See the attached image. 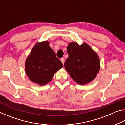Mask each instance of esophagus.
I'll return each mask as SVG.
<instances>
[{"mask_svg": "<svg viewBox=\"0 0 125 125\" xmlns=\"http://www.w3.org/2000/svg\"><path fill=\"white\" fill-rule=\"evenodd\" d=\"M61 62H62V63H63V64L64 65V61H65V60H64V58H62L61 59Z\"/></svg>", "mask_w": 125, "mask_h": 125, "instance_id": "obj_1", "label": "esophagus"}]
</instances>
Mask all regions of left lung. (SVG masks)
<instances>
[{
  "label": "left lung",
  "instance_id": "8db88e82",
  "mask_svg": "<svg viewBox=\"0 0 125 125\" xmlns=\"http://www.w3.org/2000/svg\"><path fill=\"white\" fill-rule=\"evenodd\" d=\"M67 52L69 57L64 67L75 82L84 85L95 78L100 69V60L89 46L85 43L79 46L72 42L68 46Z\"/></svg>",
  "mask_w": 125,
  "mask_h": 125
}]
</instances>
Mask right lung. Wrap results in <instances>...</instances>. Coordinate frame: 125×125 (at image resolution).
I'll return each instance as SVG.
<instances>
[{"mask_svg": "<svg viewBox=\"0 0 125 125\" xmlns=\"http://www.w3.org/2000/svg\"><path fill=\"white\" fill-rule=\"evenodd\" d=\"M63 64L49 46L48 41L36 44L27 58L25 71L31 81L44 85L52 80Z\"/></svg>", "mask_w": 125, "mask_h": 125, "instance_id": "right-lung-1", "label": "right lung"}]
</instances>
